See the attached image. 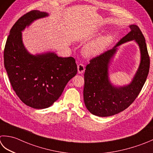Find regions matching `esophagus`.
Returning a JSON list of instances; mask_svg holds the SVG:
<instances>
[{
	"label": "esophagus",
	"mask_w": 153,
	"mask_h": 153,
	"mask_svg": "<svg viewBox=\"0 0 153 153\" xmlns=\"http://www.w3.org/2000/svg\"><path fill=\"white\" fill-rule=\"evenodd\" d=\"M85 71V66L83 64H79L77 65V71H78V74H82Z\"/></svg>",
	"instance_id": "34e87169"
}]
</instances>
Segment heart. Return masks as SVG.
<instances>
[{
    "label": "heart",
    "mask_w": 153,
    "mask_h": 153,
    "mask_svg": "<svg viewBox=\"0 0 153 153\" xmlns=\"http://www.w3.org/2000/svg\"><path fill=\"white\" fill-rule=\"evenodd\" d=\"M114 38L115 35L112 33L101 35L85 45L83 48V53L87 57H95L100 55L112 43Z\"/></svg>",
    "instance_id": "b5f03b06"
}]
</instances>
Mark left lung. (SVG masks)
I'll return each mask as SVG.
<instances>
[{
  "mask_svg": "<svg viewBox=\"0 0 153 153\" xmlns=\"http://www.w3.org/2000/svg\"><path fill=\"white\" fill-rule=\"evenodd\" d=\"M128 26L131 31L125 36L112 49L91 59L85 68L83 100L86 108L94 115L109 117L124 111L138 96L146 82L150 59L145 39L137 25ZM131 41H134L140 48L139 68L130 83L123 86L115 85L109 78L110 62L118 47Z\"/></svg>",
  "mask_w": 153,
  "mask_h": 153,
  "instance_id": "obj_1",
  "label": "left lung"
}]
</instances>
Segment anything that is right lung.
Returning <instances> with one entry per match:
<instances>
[{"label":"right lung","mask_w":153,"mask_h":153,"mask_svg":"<svg viewBox=\"0 0 153 153\" xmlns=\"http://www.w3.org/2000/svg\"><path fill=\"white\" fill-rule=\"evenodd\" d=\"M48 16L34 10L20 18L12 27L4 50V68L14 91L24 103L37 109L52 105L77 71L72 57H59L52 51L32 54L25 46L22 32Z\"/></svg>","instance_id":"obj_1"}]
</instances>
